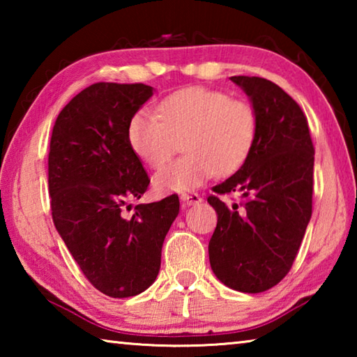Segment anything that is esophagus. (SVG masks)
<instances>
[{
    "mask_svg": "<svg viewBox=\"0 0 357 357\" xmlns=\"http://www.w3.org/2000/svg\"><path fill=\"white\" fill-rule=\"evenodd\" d=\"M181 200H183L184 204H197L202 202V197L195 192H190V193H183V195H181Z\"/></svg>",
    "mask_w": 357,
    "mask_h": 357,
    "instance_id": "obj_1",
    "label": "esophagus"
}]
</instances>
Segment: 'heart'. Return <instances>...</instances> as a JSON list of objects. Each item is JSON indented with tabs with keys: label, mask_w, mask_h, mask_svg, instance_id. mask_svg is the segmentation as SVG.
<instances>
[{
	"label": "heart",
	"mask_w": 357,
	"mask_h": 357,
	"mask_svg": "<svg viewBox=\"0 0 357 357\" xmlns=\"http://www.w3.org/2000/svg\"><path fill=\"white\" fill-rule=\"evenodd\" d=\"M258 132L255 107L244 99L189 86L162 99L157 114L140 110L128 129L129 144L153 168L167 164L183 143L185 155L154 176L160 193L187 192L215 173L228 176L249 157Z\"/></svg>",
	"instance_id": "1"
}]
</instances>
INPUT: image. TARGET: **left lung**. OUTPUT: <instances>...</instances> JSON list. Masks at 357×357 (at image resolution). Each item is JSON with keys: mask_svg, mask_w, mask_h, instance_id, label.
Segmentation results:
<instances>
[{"mask_svg": "<svg viewBox=\"0 0 357 357\" xmlns=\"http://www.w3.org/2000/svg\"><path fill=\"white\" fill-rule=\"evenodd\" d=\"M258 114L255 143L243 167L213 187L208 203L217 213L209 263L227 287L261 293L289 269L312 217L313 148L309 124L291 96L261 77H231ZM241 192L231 207L218 198Z\"/></svg>", "mask_w": 357, "mask_h": 357, "instance_id": "8db88e82", "label": "left lung"}]
</instances>
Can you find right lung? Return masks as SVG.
Instances as JSON below:
<instances>
[{
  "label": "right lung",
  "instance_id": "add662e5",
  "mask_svg": "<svg viewBox=\"0 0 357 357\" xmlns=\"http://www.w3.org/2000/svg\"><path fill=\"white\" fill-rule=\"evenodd\" d=\"M153 88L94 83L78 93L53 126L48 192L53 223L94 288L130 298L153 285L162 245L179 213L178 195L137 204L149 178L128 138L129 123Z\"/></svg>",
  "mask_w": 357,
  "mask_h": 357
}]
</instances>
